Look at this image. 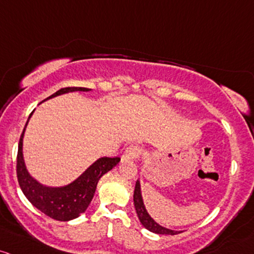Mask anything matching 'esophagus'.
I'll use <instances>...</instances> for the list:
<instances>
[{
    "instance_id": "1",
    "label": "esophagus",
    "mask_w": 254,
    "mask_h": 254,
    "mask_svg": "<svg viewBox=\"0 0 254 254\" xmlns=\"http://www.w3.org/2000/svg\"><path fill=\"white\" fill-rule=\"evenodd\" d=\"M142 152V148L140 146H136V144H132V146L127 147V150H125L124 155L125 158H129V159H137L140 157Z\"/></svg>"
}]
</instances>
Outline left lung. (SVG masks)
<instances>
[{
  "instance_id": "1",
  "label": "left lung",
  "mask_w": 254,
  "mask_h": 254,
  "mask_svg": "<svg viewBox=\"0 0 254 254\" xmlns=\"http://www.w3.org/2000/svg\"><path fill=\"white\" fill-rule=\"evenodd\" d=\"M133 205H135L136 213H137L138 219H140L141 224L146 228L147 230L152 231L154 234H160V235H176L180 234L181 231L177 230H171L168 228L163 227L159 223H157L154 219L150 217V214L147 212L146 206H144L143 197H142V191H141V183L137 180L135 186V191H133Z\"/></svg>"
}]
</instances>
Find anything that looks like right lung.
Listing matches in <instances>:
<instances>
[{
    "label": "right lung",
    "mask_w": 254,
    "mask_h": 254,
    "mask_svg": "<svg viewBox=\"0 0 254 254\" xmlns=\"http://www.w3.org/2000/svg\"><path fill=\"white\" fill-rule=\"evenodd\" d=\"M73 91H91V89L78 88V86L63 88L53 95L47 97L44 101L53 99V97L64 95V94L73 93ZM32 113L30 114L29 119L25 124L18 146L16 176H18L19 186L27 200L41 212L47 214L50 218L57 219V221H72L85 212L89 204L93 200L94 194H95L99 180L108 171H111L114 166L118 165L121 158H99L80 176H78L76 180L66 186L50 187L42 185L27 171L23 154L24 133Z\"/></svg>",
    "instance_id": "add662e5"
}]
</instances>
